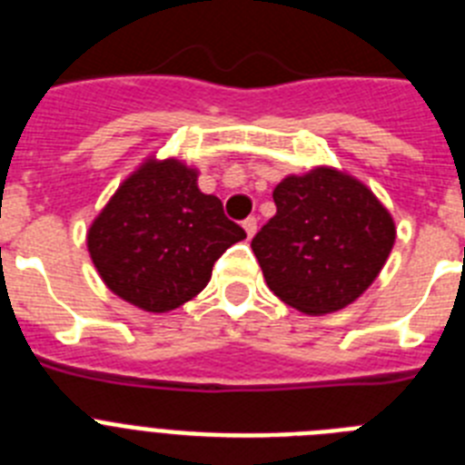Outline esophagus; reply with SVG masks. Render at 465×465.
Instances as JSON below:
<instances>
[{"mask_svg":"<svg viewBox=\"0 0 465 465\" xmlns=\"http://www.w3.org/2000/svg\"><path fill=\"white\" fill-rule=\"evenodd\" d=\"M242 228H244L246 237H253V235H256L258 221H256V219H253V216H249V219H246V221H244V223H242Z\"/></svg>","mask_w":465,"mask_h":465,"instance_id":"1","label":"esophagus"}]
</instances>
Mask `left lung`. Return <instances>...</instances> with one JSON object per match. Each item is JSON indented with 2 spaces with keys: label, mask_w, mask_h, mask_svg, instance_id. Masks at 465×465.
<instances>
[{
  "label": "left lung",
  "mask_w": 465,
  "mask_h": 465,
  "mask_svg": "<svg viewBox=\"0 0 465 465\" xmlns=\"http://www.w3.org/2000/svg\"><path fill=\"white\" fill-rule=\"evenodd\" d=\"M272 197L277 213L252 240L270 291L305 314L351 305L391 253V213L371 188L332 167L286 176Z\"/></svg>",
  "instance_id": "obj_1"
}]
</instances>
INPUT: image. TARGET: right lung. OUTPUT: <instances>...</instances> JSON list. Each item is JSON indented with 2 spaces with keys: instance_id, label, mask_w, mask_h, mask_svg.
Instances as JSON below:
<instances>
[{
  "instance_id": "obj_1",
  "label": "right lung",
  "mask_w": 465,
  "mask_h": 465,
  "mask_svg": "<svg viewBox=\"0 0 465 465\" xmlns=\"http://www.w3.org/2000/svg\"><path fill=\"white\" fill-rule=\"evenodd\" d=\"M244 237L219 197L197 188V170L149 158L93 221L88 252L118 298L160 314L195 298L213 262Z\"/></svg>"
}]
</instances>
